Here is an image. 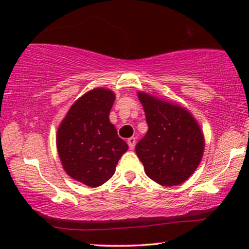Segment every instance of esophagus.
<instances>
[{"label":"esophagus","mask_w":249,"mask_h":249,"mask_svg":"<svg viewBox=\"0 0 249 249\" xmlns=\"http://www.w3.org/2000/svg\"><path fill=\"white\" fill-rule=\"evenodd\" d=\"M136 145V138L135 137H130L128 139V146L130 149H134Z\"/></svg>","instance_id":"esophagus-1"}]
</instances>
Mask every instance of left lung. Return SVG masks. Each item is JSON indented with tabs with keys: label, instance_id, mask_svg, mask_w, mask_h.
Masks as SVG:
<instances>
[{
	"label": "left lung",
	"instance_id": "1",
	"mask_svg": "<svg viewBox=\"0 0 249 249\" xmlns=\"http://www.w3.org/2000/svg\"><path fill=\"white\" fill-rule=\"evenodd\" d=\"M148 131L136 145L146 176L159 185L185 182L202 161L205 139L198 122L187 108L138 91Z\"/></svg>",
	"mask_w": 249,
	"mask_h": 249
}]
</instances>
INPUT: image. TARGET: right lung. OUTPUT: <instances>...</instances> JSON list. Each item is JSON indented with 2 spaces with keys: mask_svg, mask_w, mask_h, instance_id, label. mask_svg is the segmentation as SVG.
I'll list each match as a JSON object with an SVG mask.
<instances>
[{
  "mask_svg": "<svg viewBox=\"0 0 249 249\" xmlns=\"http://www.w3.org/2000/svg\"><path fill=\"white\" fill-rule=\"evenodd\" d=\"M114 101L111 89L94 88L71 105L57 128L56 148L64 171L88 187L107 182L128 149L108 119Z\"/></svg>",
  "mask_w": 249,
  "mask_h": 249,
  "instance_id": "right-lung-1",
  "label": "right lung"
}]
</instances>
